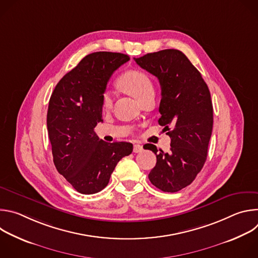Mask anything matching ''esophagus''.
<instances>
[{
	"instance_id": "34e87169",
	"label": "esophagus",
	"mask_w": 258,
	"mask_h": 258,
	"mask_svg": "<svg viewBox=\"0 0 258 258\" xmlns=\"http://www.w3.org/2000/svg\"><path fill=\"white\" fill-rule=\"evenodd\" d=\"M143 151V146L140 144H135L134 145V153H140Z\"/></svg>"
}]
</instances>
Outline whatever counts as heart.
Instances as JSON below:
<instances>
[{
	"mask_svg": "<svg viewBox=\"0 0 258 258\" xmlns=\"http://www.w3.org/2000/svg\"><path fill=\"white\" fill-rule=\"evenodd\" d=\"M118 86L139 102L154 94V88L149 77L140 70H130L118 80ZM112 106V96L106 92L103 96V107L108 109Z\"/></svg>",
	"mask_w": 258,
	"mask_h": 258,
	"instance_id": "1",
	"label": "heart"
}]
</instances>
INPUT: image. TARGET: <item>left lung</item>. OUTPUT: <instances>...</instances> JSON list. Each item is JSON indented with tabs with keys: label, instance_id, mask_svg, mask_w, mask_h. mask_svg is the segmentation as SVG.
<instances>
[{
	"label": "left lung",
	"instance_id": "8db88e82",
	"mask_svg": "<svg viewBox=\"0 0 258 258\" xmlns=\"http://www.w3.org/2000/svg\"><path fill=\"white\" fill-rule=\"evenodd\" d=\"M134 59L159 81L158 123L168 131L171 140L168 153L147 145L146 149L157 158L148 176L156 188L174 193L189 186L206 161L213 125L210 92L201 73L178 50H162Z\"/></svg>",
	"mask_w": 258,
	"mask_h": 258
}]
</instances>
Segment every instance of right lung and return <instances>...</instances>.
Listing matches in <instances>:
<instances>
[{
  "instance_id": "right-lung-1",
  "label": "right lung",
  "mask_w": 258,
  "mask_h": 258,
  "mask_svg": "<svg viewBox=\"0 0 258 258\" xmlns=\"http://www.w3.org/2000/svg\"><path fill=\"white\" fill-rule=\"evenodd\" d=\"M121 53L87 55L59 81L47 114L54 164L78 192L103 190L118 161L133 152V144L107 143L94 127L102 120L103 94L112 73L127 62Z\"/></svg>"
}]
</instances>
